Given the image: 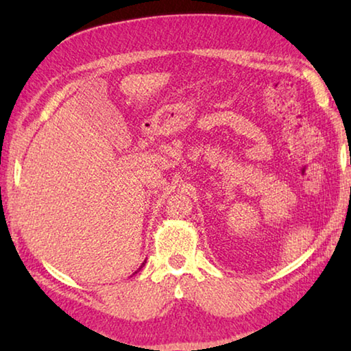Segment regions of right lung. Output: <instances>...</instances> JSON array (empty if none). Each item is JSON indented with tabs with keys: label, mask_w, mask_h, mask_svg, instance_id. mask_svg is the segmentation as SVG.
<instances>
[{
	"label": "right lung",
	"mask_w": 351,
	"mask_h": 351,
	"mask_svg": "<svg viewBox=\"0 0 351 351\" xmlns=\"http://www.w3.org/2000/svg\"><path fill=\"white\" fill-rule=\"evenodd\" d=\"M141 268H142V266H141Z\"/></svg>",
	"instance_id": "obj_1"
}]
</instances>
